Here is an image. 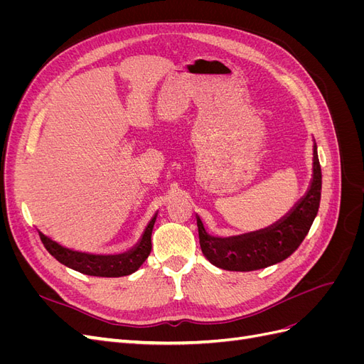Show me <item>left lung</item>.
<instances>
[{
	"mask_svg": "<svg viewBox=\"0 0 364 364\" xmlns=\"http://www.w3.org/2000/svg\"><path fill=\"white\" fill-rule=\"evenodd\" d=\"M322 170L318 164L317 146L313 147V179L308 191L291 211L277 223L255 232L234 237H214L206 232L199 215L200 247L205 258L215 267L230 272H252L273 266L289 258L301 246L310 230L321 203Z\"/></svg>",
	"mask_w": 364,
	"mask_h": 364,
	"instance_id": "1",
	"label": "left lung"
}]
</instances>
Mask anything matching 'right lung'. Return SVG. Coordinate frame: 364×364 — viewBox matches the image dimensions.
Segmentation results:
<instances>
[{
	"label": "right lung",
	"mask_w": 364,
	"mask_h": 364,
	"mask_svg": "<svg viewBox=\"0 0 364 364\" xmlns=\"http://www.w3.org/2000/svg\"><path fill=\"white\" fill-rule=\"evenodd\" d=\"M156 215L158 214L153 215L149 222L136 246L124 253H117V255H95V253H86L63 247L58 241L43 235L41 230L39 237L46 249L63 266L83 274H90V277L119 278L136 272L142 266V262L149 258L151 250V230L153 226H155Z\"/></svg>",
	"instance_id": "right-lung-1"
}]
</instances>
